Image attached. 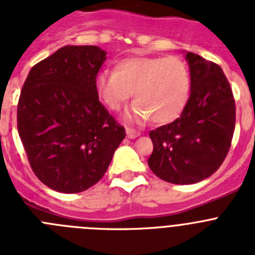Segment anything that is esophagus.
Masks as SVG:
<instances>
[{
  "label": "esophagus",
  "instance_id": "obj_1",
  "mask_svg": "<svg viewBox=\"0 0 255 255\" xmlns=\"http://www.w3.org/2000/svg\"><path fill=\"white\" fill-rule=\"evenodd\" d=\"M126 135H128V138L135 139L138 138L139 135H140V132L136 131V130L134 129H130V128H126Z\"/></svg>",
  "mask_w": 255,
  "mask_h": 255
}]
</instances>
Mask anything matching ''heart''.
<instances>
[{"label": "heart", "mask_w": 255, "mask_h": 255, "mask_svg": "<svg viewBox=\"0 0 255 255\" xmlns=\"http://www.w3.org/2000/svg\"><path fill=\"white\" fill-rule=\"evenodd\" d=\"M191 75L188 64L176 56L129 57L117 61L114 71L105 70L96 78V92L112 111L132 94L129 119L167 124L180 116L189 102Z\"/></svg>", "instance_id": "obj_1"}]
</instances>
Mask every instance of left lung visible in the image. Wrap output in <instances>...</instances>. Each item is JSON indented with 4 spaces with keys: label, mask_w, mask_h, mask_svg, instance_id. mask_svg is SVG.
<instances>
[{
    "label": "left lung",
    "mask_w": 255,
    "mask_h": 255,
    "mask_svg": "<svg viewBox=\"0 0 255 255\" xmlns=\"http://www.w3.org/2000/svg\"><path fill=\"white\" fill-rule=\"evenodd\" d=\"M189 102L181 116L149 132L148 166L171 184H195L220 168L235 130V101L229 80L215 62L188 52Z\"/></svg>",
    "instance_id": "8db88e82"
}]
</instances>
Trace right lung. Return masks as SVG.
<instances>
[{
  "instance_id": "add662e5",
  "label": "right lung",
  "mask_w": 255,
  "mask_h": 255,
  "mask_svg": "<svg viewBox=\"0 0 255 255\" xmlns=\"http://www.w3.org/2000/svg\"><path fill=\"white\" fill-rule=\"evenodd\" d=\"M106 55L97 46H65L31 67L22 85L20 139L35 176L60 193L100 181L126 135L97 96Z\"/></svg>"
}]
</instances>
